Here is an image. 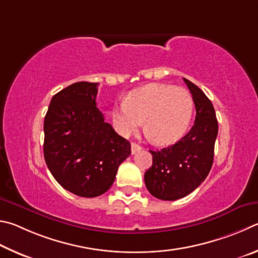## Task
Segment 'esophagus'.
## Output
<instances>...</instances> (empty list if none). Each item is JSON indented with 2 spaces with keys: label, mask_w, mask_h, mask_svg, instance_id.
<instances>
[{
  "label": "esophagus",
  "mask_w": 258,
  "mask_h": 258,
  "mask_svg": "<svg viewBox=\"0 0 258 258\" xmlns=\"http://www.w3.org/2000/svg\"><path fill=\"white\" fill-rule=\"evenodd\" d=\"M142 150V146L138 145L136 143H132V153L135 154V153H137Z\"/></svg>",
  "instance_id": "obj_1"
}]
</instances>
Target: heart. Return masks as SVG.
<instances>
[{"instance_id": "obj_1", "label": "heart", "mask_w": 258, "mask_h": 258, "mask_svg": "<svg viewBox=\"0 0 258 258\" xmlns=\"http://www.w3.org/2000/svg\"><path fill=\"white\" fill-rule=\"evenodd\" d=\"M192 114L194 101L188 90L150 84L130 92L125 102L114 104L111 120L121 136L137 132L145 121L144 130L153 143L171 145L187 133Z\"/></svg>"}]
</instances>
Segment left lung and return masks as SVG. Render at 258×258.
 Segmentation results:
<instances>
[{
  "label": "left lung",
  "instance_id": "obj_1",
  "mask_svg": "<svg viewBox=\"0 0 258 258\" xmlns=\"http://www.w3.org/2000/svg\"><path fill=\"white\" fill-rule=\"evenodd\" d=\"M183 81L195 103V123L174 145L150 151L153 164L144 177L148 191L162 201H175L192 192L209 175L214 159L219 124L213 104L195 84L186 78Z\"/></svg>",
  "mask_w": 258,
  "mask_h": 258
}]
</instances>
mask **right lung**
Instances as JSON below:
<instances>
[{
  "instance_id": "1",
  "label": "right lung",
  "mask_w": 258,
  "mask_h": 258,
  "mask_svg": "<svg viewBox=\"0 0 258 258\" xmlns=\"http://www.w3.org/2000/svg\"><path fill=\"white\" fill-rule=\"evenodd\" d=\"M97 83H75L54 95L44 119V157L54 179L80 197H97L132 154L96 106Z\"/></svg>"
}]
</instances>
